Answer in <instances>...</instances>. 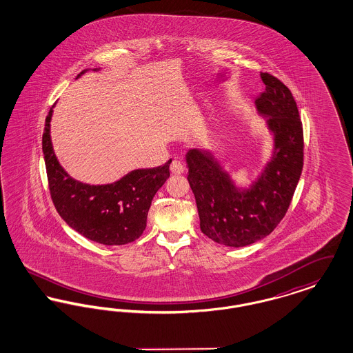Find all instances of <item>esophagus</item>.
Returning <instances> with one entry per match:
<instances>
[{"label": "esophagus", "mask_w": 353, "mask_h": 353, "mask_svg": "<svg viewBox=\"0 0 353 353\" xmlns=\"http://www.w3.org/2000/svg\"><path fill=\"white\" fill-rule=\"evenodd\" d=\"M170 172L174 173V174H181L184 173V165L181 161L179 160H173L172 164H170Z\"/></svg>", "instance_id": "esophagus-1"}]
</instances>
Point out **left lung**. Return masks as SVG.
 <instances>
[{"instance_id": "8db88e82", "label": "left lung", "mask_w": 353, "mask_h": 353, "mask_svg": "<svg viewBox=\"0 0 353 353\" xmlns=\"http://www.w3.org/2000/svg\"><path fill=\"white\" fill-rule=\"evenodd\" d=\"M266 91L255 105L268 118L274 152L250 188L239 189L210 152L186 153L188 181L196 197L201 232L214 242L242 248L269 235L283 219L303 169V125L291 91L269 72H261Z\"/></svg>"}]
</instances>
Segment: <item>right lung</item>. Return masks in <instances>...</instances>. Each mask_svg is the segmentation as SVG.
Here are the masks:
<instances>
[{
    "mask_svg": "<svg viewBox=\"0 0 353 353\" xmlns=\"http://www.w3.org/2000/svg\"><path fill=\"white\" fill-rule=\"evenodd\" d=\"M52 107L46 117L42 151L57 212L70 228L94 242L108 246L134 242L145 230L152 200L168 179L172 160L161 167L132 170L114 184L79 183L61 167L52 150Z\"/></svg>",
    "mask_w": 353,
    "mask_h": 353,
    "instance_id": "right-lung-1",
    "label": "right lung"
}]
</instances>
